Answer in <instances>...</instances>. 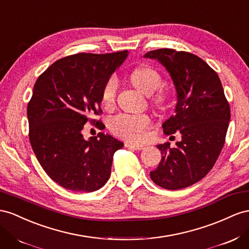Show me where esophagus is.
<instances>
[{
    "label": "esophagus",
    "instance_id": "esophagus-1",
    "mask_svg": "<svg viewBox=\"0 0 249 249\" xmlns=\"http://www.w3.org/2000/svg\"><path fill=\"white\" fill-rule=\"evenodd\" d=\"M125 147H129V149H133V150H136V151H140L143 149V145L141 144H137V143H132V142H125L124 143Z\"/></svg>",
    "mask_w": 249,
    "mask_h": 249
}]
</instances>
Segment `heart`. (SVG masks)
Here are the masks:
<instances>
[{"instance_id": "1", "label": "heart", "mask_w": 249, "mask_h": 249, "mask_svg": "<svg viewBox=\"0 0 249 249\" xmlns=\"http://www.w3.org/2000/svg\"><path fill=\"white\" fill-rule=\"evenodd\" d=\"M132 86L144 95L150 96V103L157 110H164L170 105V94L160 89L161 76L159 72L150 67H140L130 75ZM116 80H107L102 90V104L106 109H111L115 103ZM151 126V119L146 115H127L118 114L110 119L109 129L114 135L133 142H138L144 137V132Z\"/></svg>"}]
</instances>
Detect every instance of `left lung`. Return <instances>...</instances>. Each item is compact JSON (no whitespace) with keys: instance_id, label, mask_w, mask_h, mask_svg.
Returning a JSON list of instances; mask_svg holds the SVG:
<instances>
[{"instance_id":"left-lung-1","label":"left lung","mask_w":249,"mask_h":249,"mask_svg":"<svg viewBox=\"0 0 249 249\" xmlns=\"http://www.w3.org/2000/svg\"><path fill=\"white\" fill-rule=\"evenodd\" d=\"M144 57L157 59L170 73L177 104L162 127L165 135L181 134L176 146L157 145L162 158L150 176L165 190L184 189L204 178L216 163L230 124V104L216 71L197 55L163 48Z\"/></svg>"}]
</instances>
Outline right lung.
Segmentation results:
<instances>
[{
	"label": "right lung",
	"mask_w": 249,
	"mask_h": 249,
	"mask_svg": "<svg viewBox=\"0 0 249 249\" xmlns=\"http://www.w3.org/2000/svg\"><path fill=\"white\" fill-rule=\"evenodd\" d=\"M127 50L106 54L77 53L60 58L38 76L27 107L29 140L47 175L64 189L90 193L111 175L113 155L124 143L98 133L85 140V124L100 109L102 90L124 63Z\"/></svg>",
	"instance_id": "add662e5"
}]
</instances>
